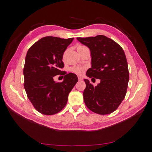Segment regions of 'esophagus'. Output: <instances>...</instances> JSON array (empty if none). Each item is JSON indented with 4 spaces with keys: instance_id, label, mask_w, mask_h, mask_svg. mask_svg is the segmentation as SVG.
Segmentation results:
<instances>
[{
    "instance_id": "34e87169",
    "label": "esophagus",
    "mask_w": 152,
    "mask_h": 152,
    "mask_svg": "<svg viewBox=\"0 0 152 152\" xmlns=\"http://www.w3.org/2000/svg\"><path fill=\"white\" fill-rule=\"evenodd\" d=\"M78 79H79V80H82L83 79V77H80V76H78Z\"/></svg>"
}]
</instances>
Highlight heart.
Masks as SVG:
<instances>
[{
  "mask_svg": "<svg viewBox=\"0 0 152 152\" xmlns=\"http://www.w3.org/2000/svg\"><path fill=\"white\" fill-rule=\"evenodd\" d=\"M81 47H84V46L79 45L78 47H77V48H81ZM70 71L72 73L77 74V75H81V74L83 73L84 71H85V67H80V66H74V67H71Z\"/></svg>",
  "mask_w": 152,
  "mask_h": 152,
  "instance_id": "obj_1",
  "label": "heart"
}]
</instances>
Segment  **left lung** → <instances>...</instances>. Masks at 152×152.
I'll use <instances>...</instances> for the list:
<instances>
[{
	"label": "left lung",
	"instance_id": "left-lung-1",
	"mask_svg": "<svg viewBox=\"0 0 152 152\" xmlns=\"http://www.w3.org/2000/svg\"><path fill=\"white\" fill-rule=\"evenodd\" d=\"M91 53V66L86 75L101 80L94 86L84 79L86 88L83 97L86 107L99 114H109L116 110L126 96L129 75L123 49L112 39L103 35L77 38Z\"/></svg>",
	"mask_w": 152,
	"mask_h": 152
}]
</instances>
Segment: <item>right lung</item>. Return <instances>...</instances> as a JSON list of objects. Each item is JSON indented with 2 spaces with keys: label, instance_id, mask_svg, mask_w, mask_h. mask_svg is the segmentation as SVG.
Masks as SVG:
<instances>
[{
  "label": "right lung",
  "instance_id": "1",
  "mask_svg": "<svg viewBox=\"0 0 152 152\" xmlns=\"http://www.w3.org/2000/svg\"><path fill=\"white\" fill-rule=\"evenodd\" d=\"M73 40V38L44 37L34 43L26 53L23 69L24 87L34 107L43 114L53 115L62 110L78 81L75 74H66L60 70L64 66L63 54ZM57 75H65L62 82L53 80Z\"/></svg>",
  "mask_w": 152,
  "mask_h": 152
}]
</instances>
